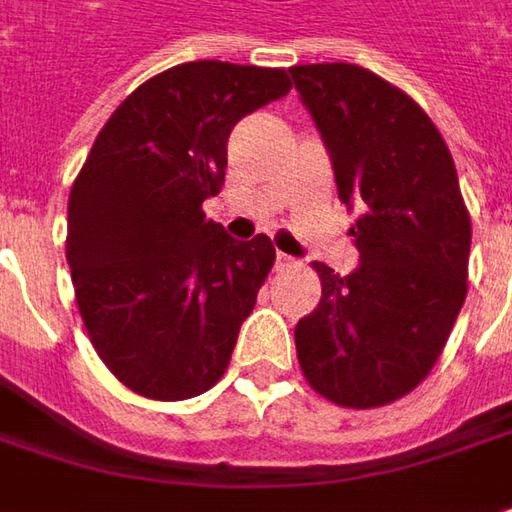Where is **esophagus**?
<instances>
[{"label":"esophagus","instance_id":"1","mask_svg":"<svg viewBox=\"0 0 512 512\" xmlns=\"http://www.w3.org/2000/svg\"><path fill=\"white\" fill-rule=\"evenodd\" d=\"M297 266V260L294 257L283 255V252H277V257H274V269L277 271H285V269H294Z\"/></svg>","mask_w":512,"mask_h":512}]
</instances>
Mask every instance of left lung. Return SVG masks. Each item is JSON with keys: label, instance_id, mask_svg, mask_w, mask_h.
Returning <instances> with one entry per match:
<instances>
[{"label": "left lung", "instance_id": "8db88e82", "mask_svg": "<svg viewBox=\"0 0 512 512\" xmlns=\"http://www.w3.org/2000/svg\"><path fill=\"white\" fill-rule=\"evenodd\" d=\"M325 139L356 271L314 263L322 300L297 322L302 375L328 401L373 409L431 373L468 294L471 218L457 168L429 114L356 64L288 69Z\"/></svg>", "mask_w": 512, "mask_h": 512}]
</instances>
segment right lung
<instances>
[{"label": "right lung", "mask_w": 512, "mask_h": 512, "mask_svg": "<svg viewBox=\"0 0 512 512\" xmlns=\"http://www.w3.org/2000/svg\"><path fill=\"white\" fill-rule=\"evenodd\" d=\"M288 89L285 69L227 61L159 72L117 106L72 184L78 311L97 356L137 395L196 398L227 370L274 246L232 241L201 204L221 193L235 123Z\"/></svg>", "instance_id": "obj_1"}]
</instances>
